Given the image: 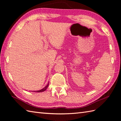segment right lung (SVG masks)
Wrapping results in <instances>:
<instances>
[{
  "instance_id": "obj_1",
  "label": "right lung",
  "mask_w": 121,
  "mask_h": 121,
  "mask_svg": "<svg viewBox=\"0 0 121 121\" xmlns=\"http://www.w3.org/2000/svg\"><path fill=\"white\" fill-rule=\"evenodd\" d=\"M48 84H49V82L48 83V85H46V86H45V87H44L43 88H42V89H41V90H40V91H35V92H42V91H45L46 89H47V88L48 87Z\"/></svg>"
}]
</instances>
